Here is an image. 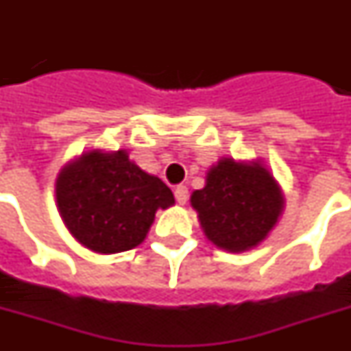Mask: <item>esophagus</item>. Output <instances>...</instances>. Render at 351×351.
<instances>
[{"mask_svg":"<svg viewBox=\"0 0 351 351\" xmlns=\"http://www.w3.org/2000/svg\"><path fill=\"white\" fill-rule=\"evenodd\" d=\"M175 198H176V202L178 204H184L187 202V198H189V191H187V187L186 186H178L175 189Z\"/></svg>","mask_w":351,"mask_h":351,"instance_id":"esophagus-1","label":"esophagus"}]
</instances>
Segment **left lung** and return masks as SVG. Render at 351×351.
<instances>
[{
  "instance_id": "left-lung-1",
  "label": "left lung",
  "mask_w": 351,
  "mask_h": 351,
  "mask_svg": "<svg viewBox=\"0 0 351 351\" xmlns=\"http://www.w3.org/2000/svg\"><path fill=\"white\" fill-rule=\"evenodd\" d=\"M204 233L215 245L245 251L266 239L282 213V193L261 164L222 158L191 195Z\"/></svg>"
}]
</instances>
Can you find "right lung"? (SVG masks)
<instances>
[{"mask_svg": "<svg viewBox=\"0 0 351 351\" xmlns=\"http://www.w3.org/2000/svg\"><path fill=\"white\" fill-rule=\"evenodd\" d=\"M56 202L80 244L96 253H120L145 239L156 209L173 206L175 197L125 151H93L58 175Z\"/></svg>", "mask_w": 351, "mask_h": 351, "instance_id": "right-lung-1", "label": "right lung"}]
</instances>
